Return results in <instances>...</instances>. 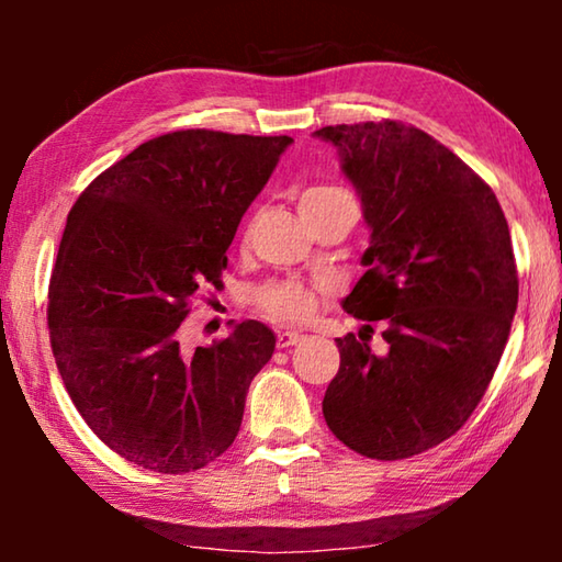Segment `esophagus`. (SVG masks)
Instances as JSON below:
<instances>
[{
	"label": "esophagus",
	"mask_w": 562,
	"mask_h": 562,
	"mask_svg": "<svg viewBox=\"0 0 562 562\" xmlns=\"http://www.w3.org/2000/svg\"><path fill=\"white\" fill-rule=\"evenodd\" d=\"M300 339H302V335H297V331H278V347L280 349L297 345Z\"/></svg>",
	"instance_id": "obj_1"
}]
</instances>
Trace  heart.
Segmentation results:
<instances>
[{"mask_svg": "<svg viewBox=\"0 0 562 562\" xmlns=\"http://www.w3.org/2000/svg\"><path fill=\"white\" fill-rule=\"evenodd\" d=\"M341 190L337 188H312L302 195L300 207L325 201L329 195H337ZM255 302H258V310L265 317L272 322H280V325H302V322H310L315 317L319 307V292L312 288H304L300 282L290 280H274L262 284V288L255 292Z\"/></svg>", "mask_w": 562, "mask_h": 562, "instance_id": "b5f03b06", "label": "heart"}]
</instances>
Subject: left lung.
Here are the masks:
<instances>
[{"mask_svg": "<svg viewBox=\"0 0 562 562\" xmlns=\"http://www.w3.org/2000/svg\"><path fill=\"white\" fill-rule=\"evenodd\" d=\"M369 225L361 274L341 307L384 319L386 355L337 339L322 402L329 431L367 459L434 449L486 394L518 307V272L496 193L431 138L398 121L325 126Z\"/></svg>", "mask_w": 562, "mask_h": 562, "instance_id": "left-lung-1", "label": "left lung"}]
</instances>
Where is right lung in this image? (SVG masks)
I'll return each mask as SVG.
<instances>
[{"instance_id":"1","label":"right lung","mask_w":562,"mask_h":562,"mask_svg":"<svg viewBox=\"0 0 562 562\" xmlns=\"http://www.w3.org/2000/svg\"><path fill=\"white\" fill-rule=\"evenodd\" d=\"M290 136L188 128L146 140L74 203L49 282L52 351L74 406L126 461L188 473L235 441L274 351L262 322L186 351L180 325L221 284L237 225Z\"/></svg>"}]
</instances>
